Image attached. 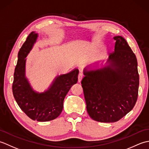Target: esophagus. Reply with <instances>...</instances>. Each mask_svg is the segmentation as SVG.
<instances>
[{
	"label": "esophagus",
	"instance_id": "esophagus-1",
	"mask_svg": "<svg viewBox=\"0 0 149 149\" xmlns=\"http://www.w3.org/2000/svg\"><path fill=\"white\" fill-rule=\"evenodd\" d=\"M83 77H84L83 74H82V73H80V74H79V75H78V82H79V83H81L82 79H83Z\"/></svg>",
	"mask_w": 149,
	"mask_h": 149
}]
</instances>
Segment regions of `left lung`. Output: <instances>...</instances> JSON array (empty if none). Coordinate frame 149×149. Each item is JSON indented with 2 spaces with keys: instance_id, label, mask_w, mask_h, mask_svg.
I'll return each instance as SVG.
<instances>
[{
  "instance_id": "left-lung-1",
  "label": "left lung",
  "mask_w": 149,
  "mask_h": 149,
  "mask_svg": "<svg viewBox=\"0 0 149 149\" xmlns=\"http://www.w3.org/2000/svg\"><path fill=\"white\" fill-rule=\"evenodd\" d=\"M113 39L115 50L105 64L98 61L86 66L81 81L88 115L100 122L118 121L132 109L138 98L136 58L122 36Z\"/></svg>"
}]
</instances>
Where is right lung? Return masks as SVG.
I'll return each instance as SVG.
<instances>
[{
  "mask_svg": "<svg viewBox=\"0 0 149 149\" xmlns=\"http://www.w3.org/2000/svg\"><path fill=\"white\" fill-rule=\"evenodd\" d=\"M38 34L31 32L18 54L14 73L13 93L20 109L33 120L47 122L56 118L63 108V101L68 91L78 81L79 70L57 75L43 92L34 90L26 75L27 56L36 43Z\"/></svg>",
  "mask_w": 149,
  "mask_h": 149,
  "instance_id": "1",
  "label": "right lung"
}]
</instances>
